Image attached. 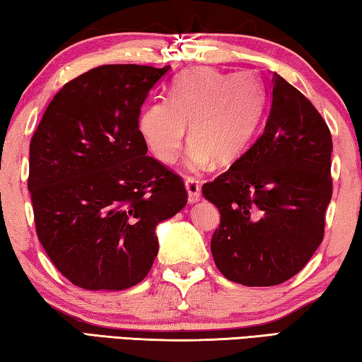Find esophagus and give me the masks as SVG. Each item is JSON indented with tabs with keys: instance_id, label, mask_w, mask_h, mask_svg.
Segmentation results:
<instances>
[{
	"instance_id": "34e87169",
	"label": "esophagus",
	"mask_w": 362,
	"mask_h": 362,
	"mask_svg": "<svg viewBox=\"0 0 362 362\" xmlns=\"http://www.w3.org/2000/svg\"><path fill=\"white\" fill-rule=\"evenodd\" d=\"M185 188L188 192V201L189 203H198L201 199V187L199 180L194 177H187L185 179Z\"/></svg>"
}]
</instances>
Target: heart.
<instances>
[{"label":"heart","instance_id":"heart-1","mask_svg":"<svg viewBox=\"0 0 362 362\" xmlns=\"http://www.w3.org/2000/svg\"><path fill=\"white\" fill-rule=\"evenodd\" d=\"M262 110V89L247 73L228 75L212 66H194L174 79L169 102L155 100L140 112L139 131L153 155L170 164L179 156L189 124L185 163L192 170H203L214 159L231 163L246 151Z\"/></svg>","mask_w":362,"mask_h":362}]
</instances>
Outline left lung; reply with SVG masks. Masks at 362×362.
Instances as JSON below:
<instances>
[{
	"label": "left lung",
	"instance_id": "8db88e82",
	"mask_svg": "<svg viewBox=\"0 0 362 362\" xmlns=\"http://www.w3.org/2000/svg\"><path fill=\"white\" fill-rule=\"evenodd\" d=\"M332 136L320 112L273 73L265 129L203 194L220 225L211 250L233 283L276 286L297 274L324 238L332 198Z\"/></svg>",
	"mask_w": 362,
	"mask_h": 362
}]
</instances>
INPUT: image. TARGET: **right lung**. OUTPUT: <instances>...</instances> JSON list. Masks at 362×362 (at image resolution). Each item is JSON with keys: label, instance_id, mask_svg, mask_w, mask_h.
<instances>
[{"label": "right lung", "instance_id": "right-lung-1", "mask_svg": "<svg viewBox=\"0 0 362 362\" xmlns=\"http://www.w3.org/2000/svg\"><path fill=\"white\" fill-rule=\"evenodd\" d=\"M102 65L66 83L30 142L36 235L73 284L122 291L148 274L156 225L187 204L180 175L146 156L140 107L169 71Z\"/></svg>", "mask_w": 362, "mask_h": 362}]
</instances>
